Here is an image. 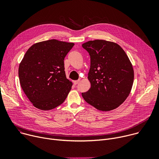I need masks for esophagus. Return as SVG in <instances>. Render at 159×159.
Here are the masks:
<instances>
[{"label": "esophagus", "instance_id": "esophagus-1", "mask_svg": "<svg viewBox=\"0 0 159 159\" xmlns=\"http://www.w3.org/2000/svg\"><path fill=\"white\" fill-rule=\"evenodd\" d=\"M80 82V80H75V81H74V85H77L79 82Z\"/></svg>", "mask_w": 159, "mask_h": 159}]
</instances>
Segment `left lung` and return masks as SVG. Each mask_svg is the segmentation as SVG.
<instances>
[{"mask_svg":"<svg viewBox=\"0 0 159 159\" xmlns=\"http://www.w3.org/2000/svg\"><path fill=\"white\" fill-rule=\"evenodd\" d=\"M90 57L88 79L91 87L82 93L84 100L102 111L119 107L129 96L133 84L132 64L116 43L103 39L82 44Z\"/></svg>","mask_w":159,"mask_h":159,"instance_id":"8db88e82","label":"left lung"}]
</instances>
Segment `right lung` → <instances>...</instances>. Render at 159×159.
<instances>
[{
    "instance_id": "obj_1",
    "label": "right lung",
    "mask_w": 159,
    "mask_h": 159,
    "mask_svg": "<svg viewBox=\"0 0 159 159\" xmlns=\"http://www.w3.org/2000/svg\"><path fill=\"white\" fill-rule=\"evenodd\" d=\"M74 43L50 39L33 44L19 66L20 84L38 109H53L61 104L72 89L67 79L64 58Z\"/></svg>"
}]
</instances>
